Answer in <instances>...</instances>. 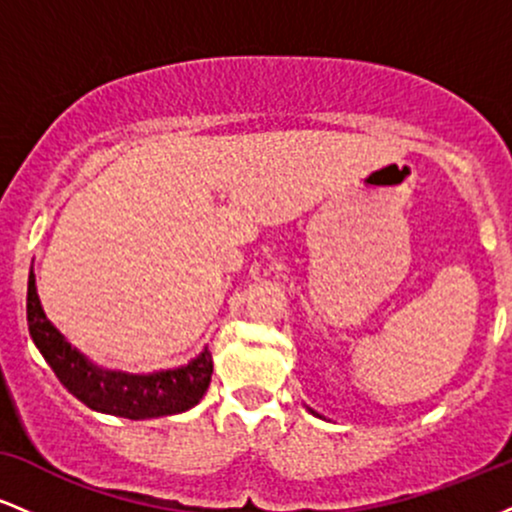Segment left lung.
<instances>
[{"label":"left lung","instance_id":"left-lung-1","mask_svg":"<svg viewBox=\"0 0 512 512\" xmlns=\"http://www.w3.org/2000/svg\"><path fill=\"white\" fill-rule=\"evenodd\" d=\"M313 414H315V411H313Z\"/></svg>","mask_w":512,"mask_h":512}]
</instances>
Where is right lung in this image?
<instances>
[{"label":"right lung","mask_w":512,"mask_h":512,"mask_svg":"<svg viewBox=\"0 0 512 512\" xmlns=\"http://www.w3.org/2000/svg\"><path fill=\"white\" fill-rule=\"evenodd\" d=\"M26 317L35 346L55 370L60 383L93 411L134 421L180 414L195 407L211 383L214 363H211L209 349H204L187 366L151 375L105 370L91 363L62 337V332L43 313L38 291H35L33 269L28 276Z\"/></svg>","instance_id":"right-lung-1"}]
</instances>
